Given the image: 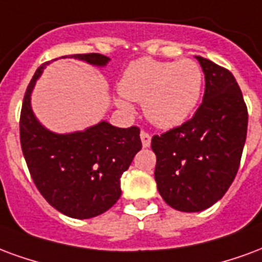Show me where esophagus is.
I'll return each instance as SVG.
<instances>
[{"mask_svg":"<svg viewBox=\"0 0 262 262\" xmlns=\"http://www.w3.org/2000/svg\"><path fill=\"white\" fill-rule=\"evenodd\" d=\"M141 141H142V146L148 148L150 145V135L146 131H141Z\"/></svg>","mask_w":262,"mask_h":262,"instance_id":"34e87169","label":"esophagus"}]
</instances>
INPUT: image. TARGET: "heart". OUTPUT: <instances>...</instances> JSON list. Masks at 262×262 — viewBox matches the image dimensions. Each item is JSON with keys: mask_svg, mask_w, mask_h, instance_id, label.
Here are the masks:
<instances>
[{"mask_svg": "<svg viewBox=\"0 0 262 262\" xmlns=\"http://www.w3.org/2000/svg\"><path fill=\"white\" fill-rule=\"evenodd\" d=\"M201 67L194 60L141 58L124 72L117 106L128 112V100L142 102L146 118L160 128L184 123L194 112L202 91Z\"/></svg>", "mask_w": 262, "mask_h": 262, "instance_id": "obj_1", "label": "heart"}]
</instances>
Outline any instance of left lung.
I'll return each instance as SVG.
<instances>
[{
	"label": "left lung",
	"mask_w": 262,
	"mask_h": 262,
	"mask_svg": "<svg viewBox=\"0 0 262 262\" xmlns=\"http://www.w3.org/2000/svg\"><path fill=\"white\" fill-rule=\"evenodd\" d=\"M205 75V92L192 118L154 135L155 180L167 205L200 212L219 201L237 174L249 114L237 82L229 70L196 55Z\"/></svg>",
	"instance_id": "1"
}]
</instances>
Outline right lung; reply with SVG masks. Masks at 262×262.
I'll return each instance as SVG.
<instances>
[{"label": "right lung", "instance_id": "right-lung-1", "mask_svg": "<svg viewBox=\"0 0 262 262\" xmlns=\"http://www.w3.org/2000/svg\"><path fill=\"white\" fill-rule=\"evenodd\" d=\"M104 67L108 57L97 53L64 55ZM49 62L34 72L20 110V146L26 165L46 201L75 219L100 215L121 195L120 179L142 144L138 127L118 128L100 121L85 131L55 134L34 117L30 95Z\"/></svg>", "mask_w": 262, "mask_h": 262}]
</instances>
